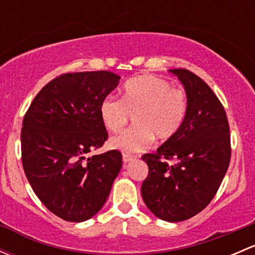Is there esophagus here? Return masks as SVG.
<instances>
[{
	"mask_svg": "<svg viewBox=\"0 0 255 255\" xmlns=\"http://www.w3.org/2000/svg\"><path fill=\"white\" fill-rule=\"evenodd\" d=\"M133 159H134V156L128 155V154H123V163H125V164H128L129 161H132Z\"/></svg>",
	"mask_w": 255,
	"mask_h": 255,
	"instance_id": "34e87169",
	"label": "esophagus"
}]
</instances>
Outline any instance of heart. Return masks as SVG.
Wrapping results in <instances>:
<instances>
[{
  "label": "heart",
  "mask_w": 255,
  "mask_h": 255,
  "mask_svg": "<svg viewBox=\"0 0 255 255\" xmlns=\"http://www.w3.org/2000/svg\"><path fill=\"white\" fill-rule=\"evenodd\" d=\"M189 109L185 91L174 89L173 84L153 75L128 81L122 99L107 96L100 106L105 127L118 132L134 116V127L123 130L110 139L112 149L125 153H139L153 143L154 135L168 139L181 128Z\"/></svg>",
  "instance_id": "obj_1"
}]
</instances>
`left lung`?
I'll return each instance as SVG.
<instances>
[{"mask_svg":"<svg viewBox=\"0 0 255 255\" xmlns=\"http://www.w3.org/2000/svg\"><path fill=\"white\" fill-rule=\"evenodd\" d=\"M181 81L189 109L181 128L144 154L149 173L142 184L144 204L166 222H181L201 212L213 199L231 159L230 126L210 86L185 69L169 70ZM165 160H171L169 166Z\"/></svg>","mask_w":255,"mask_h":255,"instance_id":"obj_1","label":"left lung"}]
</instances>
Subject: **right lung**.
Listing matches in <instances>:
<instances>
[{
  "mask_svg": "<svg viewBox=\"0 0 255 255\" xmlns=\"http://www.w3.org/2000/svg\"><path fill=\"white\" fill-rule=\"evenodd\" d=\"M120 79L110 71L64 74L40 90L23 120L25 176L43 205L69 222L101 210L122 168L118 150L86 158L107 139L100 106Z\"/></svg>",
  "mask_w": 255,
  "mask_h": 255,
  "instance_id": "right-lung-1",
  "label": "right lung"
}]
</instances>
